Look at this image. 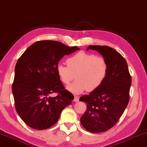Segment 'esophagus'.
Instances as JSON below:
<instances>
[{
  "mask_svg": "<svg viewBox=\"0 0 147 147\" xmlns=\"http://www.w3.org/2000/svg\"><path fill=\"white\" fill-rule=\"evenodd\" d=\"M74 102H78V101H79V97H78V96H74Z\"/></svg>",
  "mask_w": 147,
  "mask_h": 147,
  "instance_id": "1",
  "label": "esophagus"
}]
</instances>
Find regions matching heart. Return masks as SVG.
Segmentation results:
<instances>
[{
  "label": "heart",
  "mask_w": 147,
  "mask_h": 147,
  "mask_svg": "<svg viewBox=\"0 0 147 147\" xmlns=\"http://www.w3.org/2000/svg\"><path fill=\"white\" fill-rule=\"evenodd\" d=\"M67 64H58L56 72L65 85L73 80L76 74V80L67 88L74 94H80L86 89L95 90L104 82L108 73L106 59L94 54L79 52L67 59Z\"/></svg>",
  "instance_id": "b5f03b06"
}]
</instances>
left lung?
Instances as JSON below:
<instances>
[{"label": "left lung", "mask_w": 147, "mask_h": 147, "mask_svg": "<svg viewBox=\"0 0 147 147\" xmlns=\"http://www.w3.org/2000/svg\"><path fill=\"white\" fill-rule=\"evenodd\" d=\"M98 51L108 64V73L102 85L82 96L87 109L80 118L82 125L92 133L106 131L119 121L127 106L131 78L126 61L120 53L107 46L89 45Z\"/></svg>", "instance_id": "left-lung-1"}]
</instances>
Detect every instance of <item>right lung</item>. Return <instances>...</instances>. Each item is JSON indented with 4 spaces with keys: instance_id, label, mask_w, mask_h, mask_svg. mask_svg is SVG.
I'll use <instances>...</instances> for the list:
<instances>
[{
    "instance_id": "1",
    "label": "right lung",
    "mask_w": 147,
    "mask_h": 147,
    "mask_svg": "<svg viewBox=\"0 0 147 147\" xmlns=\"http://www.w3.org/2000/svg\"><path fill=\"white\" fill-rule=\"evenodd\" d=\"M80 50L59 41L45 40L32 44L22 54L15 68L12 93L17 113L36 130H45L57 123L74 96L65 89L56 66L65 55ZM58 92L56 97L51 94Z\"/></svg>"
}]
</instances>
